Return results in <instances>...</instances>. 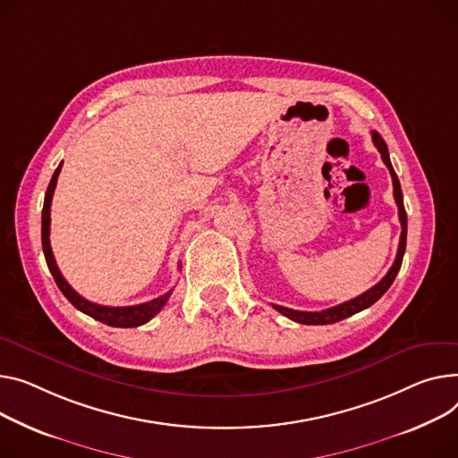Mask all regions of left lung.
I'll use <instances>...</instances> for the list:
<instances>
[{"mask_svg": "<svg viewBox=\"0 0 458 458\" xmlns=\"http://www.w3.org/2000/svg\"><path fill=\"white\" fill-rule=\"evenodd\" d=\"M372 140H374V145L377 147V150L381 152V158L385 162V165L388 167L390 171V176H392V186H394V199H395V204H398V213H400V223H402V235H400V247H398V254H395V259L390 267V270L386 272V276L376 284L372 289H369L367 293L359 294L357 298L353 300H348L344 303H339V306L335 308H329V310H324V311H296V310H289V308H284V306H276V303H272V308L280 311L284 317L298 322V324H311V326H324V324H333V322H339V320H344L362 310L370 308L372 303H376L386 291L388 287L392 285L394 278L398 276L400 272V267H402V261H403V254H405V245H407V213H405V206H403V193H402V186H400V180H398V174H395L392 164H390V157H388V148H386V143L385 140L379 136V132H372Z\"/></svg>", "mask_w": 458, "mask_h": 458, "instance_id": "left-lung-1", "label": "left lung"}]
</instances>
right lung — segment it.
Instances as JSON below:
<instances>
[{
  "mask_svg": "<svg viewBox=\"0 0 458 458\" xmlns=\"http://www.w3.org/2000/svg\"><path fill=\"white\" fill-rule=\"evenodd\" d=\"M60 169H63V162L58 164V167L55 169L51 182L46 191V199H44V209H42V249H44V256H46V263L53 274V278L58 285V289L63 291V294L73 303V306L82 311L84 315L96 318L106 326L112 327H136L141 326L145 322H148L152 317L158 315L160 310L165 306V301L169 300L171 293H165L155 300L145 301V303H138V306H127V308H110V306H99V303L89 301L86 298H82L66 280L63 274H60L56 261L53 258V250H51V242H49V225H51V199L55 193V186H56V178L60 174Z\"/></svg>",
  "mask_w": 458,
  "mask_h": 458,
  "instance_id": "right-lung-1",
  "label": "right lung"
}]
</instances>
